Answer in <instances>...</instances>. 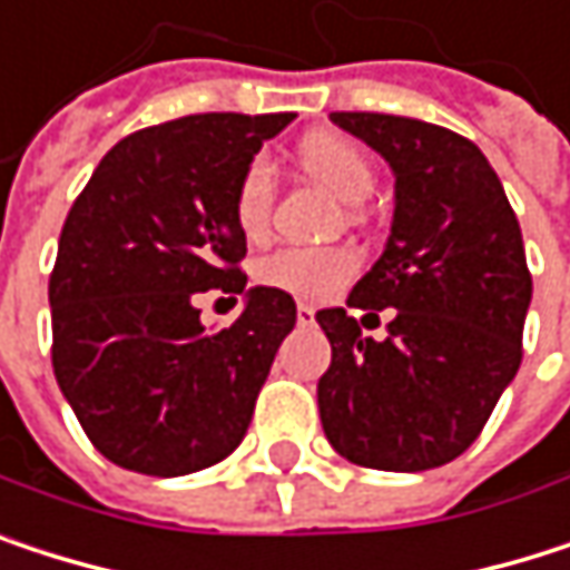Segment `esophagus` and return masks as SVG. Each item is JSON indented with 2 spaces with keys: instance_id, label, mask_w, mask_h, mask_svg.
<instances>
[{
  "instance_id": "1",
  "label": "esophagus",
  "mask_w": 570,
  "mask_h": 570,
  "mask_svg": "<svg viewBox=\"0 0 570 570\" xmlns=\"http://www.w3.org/2000/svg\"><path fill=\"white\" fill-rule=\"evenodd\" d=\"M312 322H315V308L302 302V305H298V325H312Z\"/></svg>"
}]
</instances>
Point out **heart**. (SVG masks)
I'll return each mask as SVG.
<instances>
[{
    "instance_id": "heart-1",
    "label": "heart",
    "mask_w": 570,
    "mask_h": 570,
    "mask_svg": "<svg viewBox=\"0 0 570 570\" xmlns=\"http://www.w3.org/2000/svg\"><path fill=\"white\" fill-rule=\"evenodd\" d=\"M298 161L308 175L325 181L342 202L358 205L375 188V165L372 155L348 136L338 132H312L298 145ZM272 168L255 158L242 168L235 191H232V218L238 232L258 242L272 225ZM358 272V255L345 245L312 248V245H285L262 258L258 282L285 292L302 302H325L338 295Z\"/></svg>"
}]
</instances>
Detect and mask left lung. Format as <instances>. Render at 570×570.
Masks as SVG:
<instances>
[{
    "instance_id": "obj_1",
    "label": "left lung",
    "mask_w": 570,
    "mask_h": 570,
    "mask_svg": "<svg viewBox=\"0 0 570 570\" xmlns=\"http://www.w3.org/2000/svg\"><path fill=\"white\" fill-rule=\"evenodd\" d=\"M332 122L392 165L395 222L348 295L368 315L392 308L389 338H365L345 308L315 315L332 342L322 428L352 464L428 471L471 448L518 375L531 305L521 225L471 139L379 112H332Z\"/></svg>"
}]
</instances>
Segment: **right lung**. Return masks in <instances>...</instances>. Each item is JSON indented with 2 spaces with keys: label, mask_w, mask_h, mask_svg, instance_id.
Returning a JSON list of instances; mask_svg holds the SVG:
<instances>
[{
  "label": "right lung",
  "mask_w": 570,
  "mask_h": 570,
  "mask_svg": "<svg viewBox=\"0 0 570 570\" xmlns=\"http://www.w3.org/2000/svg\"><path fill=\"white\" fill-rule=\"evenodd\" d=\"M292 119L202 112L139 129L72 202L49 275L52 372L112 464L191 474L245 438L295 298L252 288L228 328L205 332L195 295H245L232 191Z\"/></svg>",
  "instance_id": "obj_1"
}]
</instances>
